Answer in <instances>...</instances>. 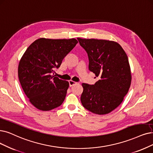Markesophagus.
<instances>
[{
	"mask_svg": "<svg viewBox=\"0 0 153 153\" xmlns=\"http://www.w3.org/2000/svg\"><path fill=\"white\" fill-rule=\"evenodd\" d=\"M68 82H69V85H70V87L73 86V85H74L76 84V82H74V81H73V80H69V81H68Z\"/></svg>",
	"mask_w": 153,
	"mask_h": 153,
	"instance_id": "34e87169",
	"label": "esophagus"
}]
</instances>
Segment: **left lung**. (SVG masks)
<instances>
[{
  "mask_svg": "<svg viewBox=\"0 0 153 153\" xmlns=\"http://www.w3.org/2000/svg\"><path fill=\"white\" fill-rule=\"evenodd\" d=\"M77 39L88 54L89 70L100 78L94 85L82 83L81 102L91 112L108 114L120 104L130 88L131 73L128 57L116 42Z\"/></svg>",
  "mask_w": 153,
  "mask_h": 153,
  "instance_id": "8db88e82",
  "label": "left lung"
}]
</instances>
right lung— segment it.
I'll use <instances>...</instances> for the list:
<instances>
[{
    "label": "right lung",
    "mask_w": 153,
    "mask_h": 153,
    "mask_svg": "<svg viewBox=\"0 0 153 153\" xmlns=\"http://www.w3.org/2000/svg\"><path fill=\"white\" fill-rule=\"evenodd\" d=\"M78 43L75 39L40 38L26 50L19 63L18 76L30 102L38 109L50 111L62 104L69 83L55 76L63 58Z\"/></svg>",
    "instance_id": "right-lung-1"
}]
</instances>
